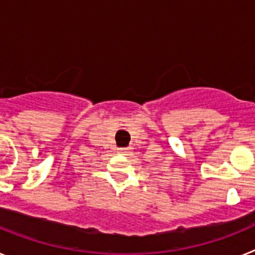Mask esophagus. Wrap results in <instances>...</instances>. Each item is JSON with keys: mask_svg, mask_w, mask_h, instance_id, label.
Listing matches in <instances>:
<instances>
[{"mask_svg": "<svg viewBox=\"0 0 255 255\" xmlns=\"http://www.w3.org/2000/svg\"><path fill=\"white\" fill-rule=\"evenodd\" d=\"M130 152H131V148H130V147L119 148V149H117V153H119V154H121V155H128Z\"/></svg>", "mask_w": 255, "mask_h": 255, "instance_id": "obj_1", "label": "esophagus"}]
</instances>
